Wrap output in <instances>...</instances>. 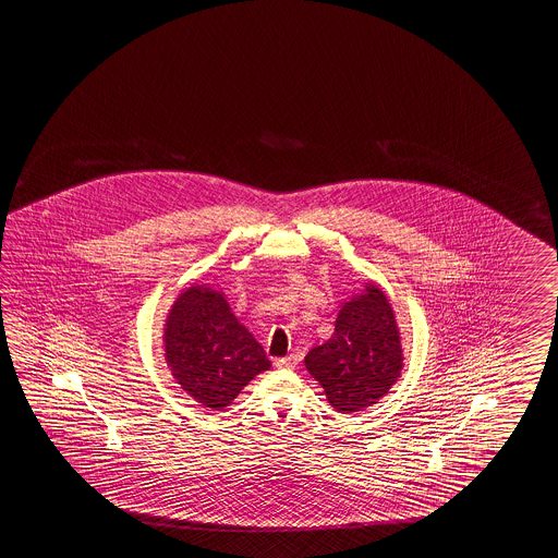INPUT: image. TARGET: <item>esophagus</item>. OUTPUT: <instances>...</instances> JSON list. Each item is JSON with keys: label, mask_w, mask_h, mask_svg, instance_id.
Returning a JSON list of instances; mask_svg holds the SVG:
<instances>
[{"label": "esophagus", "mask_w": 558, "mask_h": 558, "mask_svg": "<svg viewBox=\"0 0 558 558\" xmlns=\"http://www.w3.org/2000/svg\"><path fill=\"white\" fill-rule=\"evenodd\" d=\"M274 365L278 368H294L298 365V357L290 355V357L276 359Z\"/></svg>", "instance_id": "obj_1"}]
</instances>
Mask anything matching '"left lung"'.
Listing matches in <instances>:
<instances>
[{"label": "left lung", "mask_w": 558, "mask_h": 558, "mask_svg": "<svg viewBox=\"0 0 558 558\" xmlns=\"http://www.w3.org/2000/svg\"><path fill=\"white\" fill-rule=\"evenodd\" d=\"M400 331L389 298L368 282L343 302L336 331L305 355V368L337 412L363 411L383 399L402 371Z\"/></svg>", "instance_id": "1"}]
</instances>
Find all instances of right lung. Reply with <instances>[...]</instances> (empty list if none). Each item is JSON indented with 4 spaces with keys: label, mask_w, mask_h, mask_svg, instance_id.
Masks as SVG:
<instances>
[{
    "label": "right lung",
    "mask_w": 558,
    "mask_h": 558,
    "mask_svg": "<svg viewBox=\"0 0 558 558\" xmlns=\"http://www.w3.org/2000/svg\"><path fill=\"white\" fill-rule=\"evenodd\" d=\"M166 361L181 389L210 411H222L251 380L270 368L263 345L210 286L185 288L163 327Z\"/></svg>",
    "instance_id": "right-lung-1"
}]
</instances>
